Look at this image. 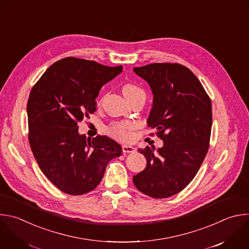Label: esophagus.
Instances as JSON below:
<instances>
[{
	"instance_id": "obj_1",
	"label": "esophagus",
	"mask_w": 249,
	"mask_h": 249,
	"mask_svg": "<svg viewBox=\"0 0 249 249\" xmlns=\"http://www.w3.org/2000/svg\"><path fill=\"white\" fill-rule=\"evenodd\" d=\"M122 150L124 153H131L135 151V147H133L132 145H128V144H123L122 145Z\"/></svg>"
}]
</instances>
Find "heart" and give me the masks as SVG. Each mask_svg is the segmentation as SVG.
I'll return each instance as SVG.
<instances>
[{
	"instance_id": "heart-1",
	"label": "heart",
	"mask_w": 249,
	"mask_h": 249,
	"mask_svg": "<svg viewBox=\"0 0 249 249\" xmlns=\"http://www.w3.org/2000/svg\"><path fill=\"white\" fill-rule=\"evenodd\" d=\"M122 92L128 100L138 95L145 96L142 89H141L135 84H132V83H127V84H125L122 87ZM136 127V123L132 121H115L107 126V131L112 137L120 141L126 142L132 138V133Z\"/></svg>"
}]
</instances>
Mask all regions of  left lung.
Listing matches in <instances>:
<instances>
[{
  "label": "left lung",
  "mask_w": 249,
  "mask_h": 249,
  "mask_svg": "<svg viewBox=\"0 0 249 249\" xmlns=\"http://www.w3.org/2000/svg\"><path fill=\"white\" fill-rule=\"evenodd\" d=\"M134 71L151 88L153 106L147 125L157 130L164 144L157 153L149 146L139 149L146 158V167L133 182L150 197H170L193 181L207 154L211 100L197 77L182 64L151 63Z\"/></svg>",
  "instance_id": "8db88e82"
}]
</instances>
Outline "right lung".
I'll return each instance as SVG.
<instances>
[{
    "instance_id": "1",
    "label": "right lung",
    "mask_w": 249,
    "mask_h": 249,
    "mask_svg": "<svg viewBox=\"0 0 249 249\" xmlns=\"http://www.w3.org/2000/svg\"><path fill=\"white\" fill-rule=\"evenodd\" d=\"M122 69L69 56L51 65L30 92L32 152L44 175L67 195L95 190L107 163L122 154V147L107 136L90 140L78 133V123L96 111L101 88Z\"/></svg>"
}]
</instances>
